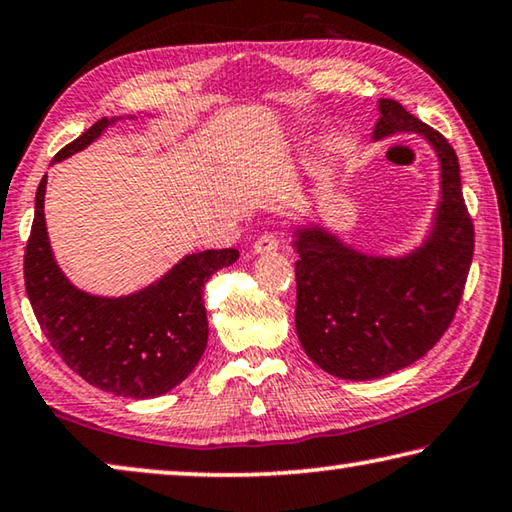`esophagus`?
Listing matches in <instances>:
<instances>
[{
  "instance_id": "esophagus-1",
  "label": "esophagus",
  "mask_w": 512,
  "mask_h": 512,
  "mask_svg": "<svg viewBox=\"0 0 512 512\" xmlns=\"http://www.w3.org/2000/svg\"><path fill=\"white\" fill-rule=\"evenodd\" d=\"M279 245H281L279 235L265 233V235H261V238L254 242V254H272V251L279 249Z\"/></svg>"
}]
</instances>
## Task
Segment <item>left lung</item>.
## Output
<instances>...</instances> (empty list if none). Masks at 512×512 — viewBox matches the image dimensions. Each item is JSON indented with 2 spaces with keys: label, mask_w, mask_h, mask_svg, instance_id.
<instances>
[{
  "label": "left lung",
  "mask_w": 512,
  "mask_h": 512,
  "mask_svg": "<svg viewBox=\"0 0 512 512\" xmlns=\"http://www.w3.org/2000/svg\"><path fill=\"white\" fill-rule=\"evenodd\" d=\"M419 132L437 151L442 201L428 240L403 258L366 256L320 226L295 231V327L306 355L341 380L414 364L444 336L465 290L474 224L453 146L400 102L380 100L373 139Z\"/></svg>",
  "instance_id": "8db88e82"
}]
</instances>
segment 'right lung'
Returning a JSON list of instances; mask_svg holds the SVG:
<instances>
[{
  "label": "right lung",
  "instance_id": "1",
  "mask_svg": "<svg viewBox=\"0 0 512 512\" xmlns=\"http://www.w3.org/2000/svg\"><path fill=\"white\" fill-rule=\"evenodd\" d=\"M116 119H100L54 155L66 160L96 141ZM43 176L25 249V288L43 334L68 368L114 396L155 398L194 371L208 343L203 286L238 261L235 249L185 256L139 293L96 297L75 288L54 261L45 229Z\"/></svg>",
  "mask_w": 512,
  "mask_h": 512
}]
</instances>
